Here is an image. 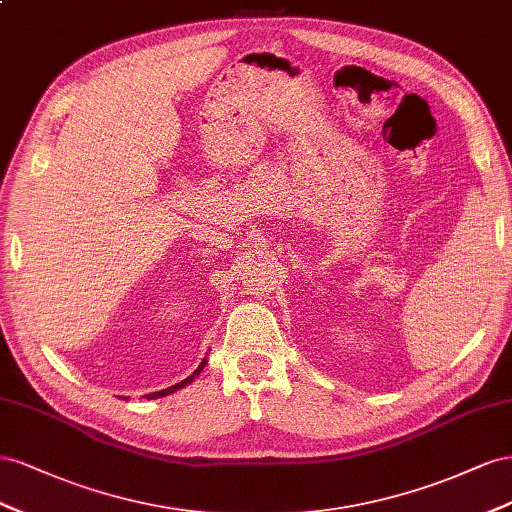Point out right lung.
Masks as SVG:
<instances>
[{"label": "right lung", "mask_w": 512, "mask_h": 512, "mask_svg": "<svg viewBox=\"0 0 512 512\" xmlns=\"http://www.w3.org/2000/svg\"><path fill=\"white\" fill-rule=\"evenodd\" d=\"M206 364H208V360L203 358V360H201V364H199V367H197V371H195L191 377H186L184 382H180V384H173V386H169V388H165V390H158V392H152V394H145V399H158V397H167V394H171V392H175V390L184 388L186 384H191L193 379H195V377H197V375L203 371V367H206Z\"/></svg>", "instance_id": "add662e5"}]
</instances>
